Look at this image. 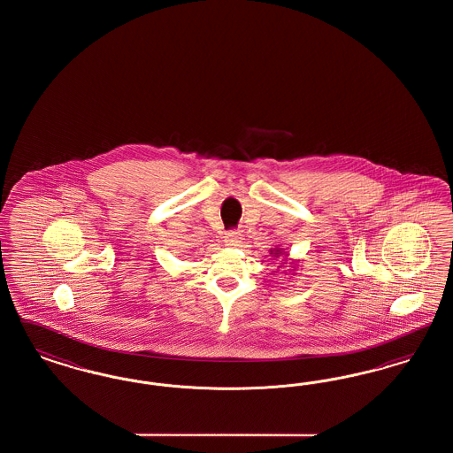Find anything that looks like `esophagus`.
<instances>
[{
	"label": "esophagus",
	"instance_id": "obj_1",
	"mask_svg": "<svg viewBox=\"0 0 453 453\" xmlns=\"http://www.w3.org/2000/svg\"><path fill=\"white\" fill-rule=\"evenodd\" d=\"M241 233L239 231H229L226 236H224V241H226V244L227 246H231V248H234V246H239V242H241Z\"/></svg>",
	"mask_w": 453,
	"mask_h": 453
}]
</instances>
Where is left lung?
Instances as JSON below:
<instances>
[{"instance_id":"obj_1","label":"left lung","mask_w":453,"mask_h":453,"mask_svg":"<svg viewBox=\"0 0 453 453\" xmlns=\"http://www.w3.org/2000/svg\"><path fill=\"white\" fill-rule=\"evenodd\" d=\"M270 255H272V257H273L275 259L281 258V265H288V270H283V272H285V275H287V273H292V275H296L294 272H296V268L299 266V265H297L299 261H296V259H288V253H287L283 248H280V246H277V248H272V250H270ZM283 256L286 257L285 259L282 258Z\"/></svg>"}]
</instances>
